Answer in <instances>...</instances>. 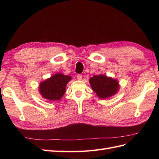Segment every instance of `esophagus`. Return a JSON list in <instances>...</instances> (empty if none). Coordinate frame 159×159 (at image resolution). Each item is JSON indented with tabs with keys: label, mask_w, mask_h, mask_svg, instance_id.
I'll list each match as a JSON object with an SVG mask.
<instances>
[{
	"label": "esophagus",
	"mask_w": 159,
	"mask_h": 159,
	"mask_svg": "<svg viewBox=\"0 0 159 159\" xmlns=\"http://www.w3.org/2000/svg\"><path fill=\"white\" fill-rule=\"evenodd\" d=\"M77 79H78V80H81V79H82V75L78 74V75H77Z\"/></svg>",
	"instance_id": "obj_1"
}]
</instances>
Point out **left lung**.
Here are the masks:
<instances>
[{"instance_id": "8db88e82", "label": "left lung", "mask_w": 159, "mask_h": 159, "mask_svg": "<svg viewBox=\"0 0 159 159\" xmlns=\"http://www.w3.org/2000/svg\"><path fill=\"white\" fill-rule=\"evenodd\" d=\"M91 89L100 99H107L116 94L120 85L117 80L103 74L94 75L89 80Z\"/></svg>"}]
</instances>
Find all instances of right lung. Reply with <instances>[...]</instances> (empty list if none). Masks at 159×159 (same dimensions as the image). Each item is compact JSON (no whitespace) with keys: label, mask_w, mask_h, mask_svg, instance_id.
<instances>
[{"label":"right lung","mask_w":159,"mask_h":159,"mask_svg":"<svg viewBox=\"0 0 159 159\" xmlns=\"http://www.w3.org/2000/svg\"><path fill=\"white\" fill-rule=\"evenodd\" d=\"M71 78L70 75L57 73L41 81L38 87L39 92L43 98L50 102L60 100L64 95L66 85Z\"/></svg>","instance_id":"obj_1"}]
</instances>
